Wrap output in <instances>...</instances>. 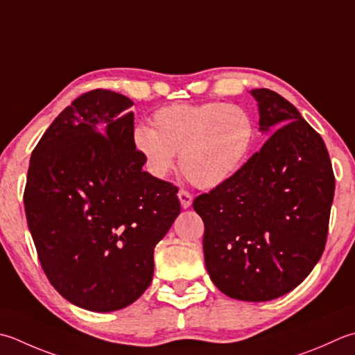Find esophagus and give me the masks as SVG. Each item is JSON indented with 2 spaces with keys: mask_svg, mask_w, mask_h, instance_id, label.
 I'll use <instances>...</instances> for the list:
<instances>
[{
  "mask_svg": "<svg viewBox=\"0 0 355 355\" xmlns=\"http://www.w3.org/2000/svg\"><path fill=\"white\" fill-rule=\"evenodd\" d=\"M178 198H180V203H182L183 209H187V207H191L192 205V196L187 191L184 189H180L178 191Z\"/></svg>",
  "mask_w": 355,
  "mask_h": 355,
  "instance_id": "esophagus-1",
  "label": "esophagus"
}]
</instances>
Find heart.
I'll list each match as a JSON object with an SVG mask.
<instances>
[{
    "instance_id": "1",
    "label": "heart",
    "mask_w": 355,
    "mask_h": 355,
    "mask_svg": "<svg viewBox=\"0 0 355 355\" xmlns=\"http://www.w3.org/2000/svg\"><path fill=\"white\" fill-rule=\"evenodd\" d=\"M255 130L245 109L226 103L173 104L155 112L152 128L138 126L132 144L152 175L175 166L201 189L227 183L251 155Z\"/></svg>"
}]
</instances>
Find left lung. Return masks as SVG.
Here are the masks:
<instances>
[{"mask_svg":"<svg viewBox=\"0 0 355 355\" xmlns=\"http://www.w3.org/2000/svg\"><path fill=\"white\" fill-rule=\"evenodd\" d=\"M260 130L275 134L227 183L201 193L206 269L221 293L268 302L297 288L324 251L336 178L328 149L274 90L254 89Z\"/></svg>","mask_w":355,"mask_h":355,"instance_id":"8db88e82","label":"left lung"}]
</instances>
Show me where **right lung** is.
<instances>
[{"label": "right lung", "instance_id": "1", "mask_svg": "<svg viewBox=\"0 0 355 355\" xmlns=\"http://www.w3.org/2000/svg\"><path fill=\"white\" fill-rule=\"evenodd\" d=\"M132 101L81 95L33 149L27 225L49 282L94 312L129 306L149 288L154 249L178 217V187L143 171L132 144Z\"/></svg>", "mask_w": 355, "mask_h": 355}]
</instances>
